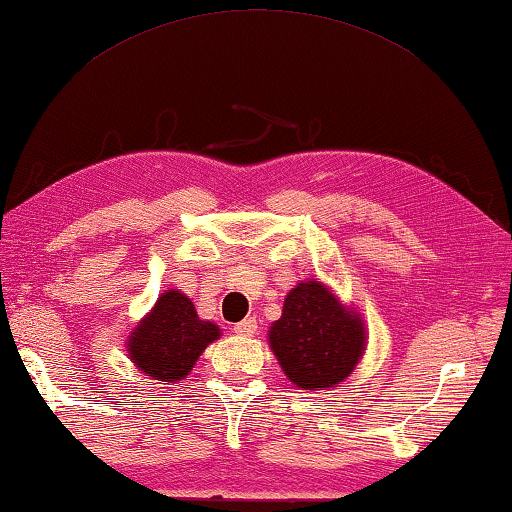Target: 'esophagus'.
Listing matches in <instances>:
<instances>
[{"instance_id":"obj_1","label":"esophagus","mask_w":512,"mask_h":512,"mask_svg":"<svg viewBox=\"0 0 512 512\" xmlns=\"http://www.w3.org/2000/svg\"><path fill=\"white\" fill-rule=\"evenodd\" d=\"M233 333H236V335H242V337L254 335V333H256V319H254V317H247V319L238 321V324L233 326Z\"/></svg>"}]
</instances>
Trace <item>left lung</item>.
I'll list each match as a JSON object with an SVG mask.
<instances>
[{
	"mask_svg": "<svg viewBox=\"0 0 512 512\" xmlns=\"http://www.w3.org/2000/svg\"><path fill=\"white\" fill-rule=\"evenodd\" d=\"M364 324L344 310L326 285L299 283L270 330V346L285 375L301 389H326L346 380L364 351Z\"/></svg>",
	"mask_w": 512,
	"mask_h": 512,
	"instance_id": "8db88e82",
	"label": "left lung"
}]
</instances>
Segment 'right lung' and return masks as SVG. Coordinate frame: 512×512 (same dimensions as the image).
Masks as SVG:
<instances>
[{
    "label": "right lung",
    "instance_id": "right-lung-1",
    "mask_svg": "<svg viewBox=\"0 0 512 512\" xmlns=\"http://www.w3.org/2000/svg\"><path fill=\"white\" fill-rule=\"evenodd\" d=\"M220 337L211 321L197 317L182 292L168 290L128 339V353L143 373L161 382L184 380L206 344Z\"/></svg>",
    "mask_w": 512,
    "mask_h": 512
}]
</instances>
